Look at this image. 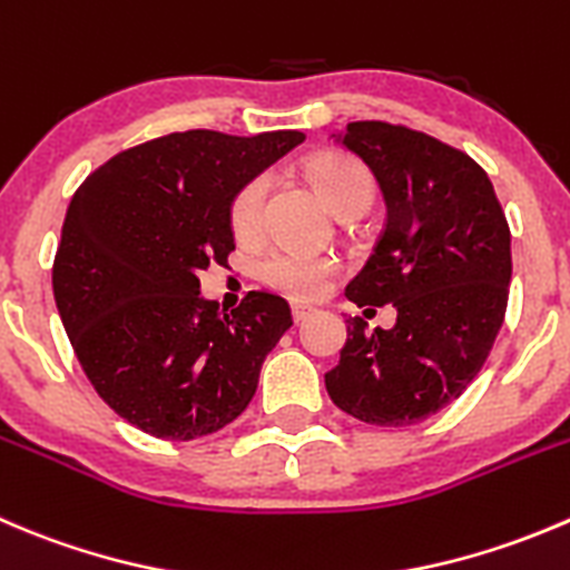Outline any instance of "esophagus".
<instances>
[{
	"mask_svg": "<svg viewBox=\"0 0 570 570\" xmlns=\"http://www.w3.org/2000/svg\"><path fill=\"white\" fill-rule=\"evenodd\" d=\"M312 314H314L312 306H303V303H292V320H295V323H303V320L312 317Z\"/></svg>",
	"mask_w": 570,
	"mask_h": 570,
	"instance_id": "1",
	"label": "esophagus"
}]
</instances>
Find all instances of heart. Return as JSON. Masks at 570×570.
<instances>
[{
  "instance_id": "obj_1",
  "label": "heart",
  "mask_w": 570,
  "mask_h": 570,
  "mask_svg": "<svg viewBox=\"0 0 570 570\" xmlns=\"http://www.w3.org/2000/svg\"><path fill=\"white\" fill-rule=\"evenodd\" d=\"M308 178L336 217L347 212L364 214L373 200V178L362 164L351 161V158H317L308 167ZM267 189V175H256V178L245 180L230 200V228L239 239H253L262 230ZM258 275L281 295L295 297V301H314V297L325 295L331 281L336 278V262L331 256H314V253L273 250L258 264Z\"/></svg>"
}]
</instances>
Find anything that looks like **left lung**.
<instances>
[{"mask_svg":"<svg viewBox=\"0 0 570 570\" xmlns=\"http://www.w3.org/2000/svg\"><path fill=\"white\" fill-rule=\"evenodd\" d=\"M373 173L386 223L347 284L356 306L397 312L392 328L347 320L325 390L370 425H412L476 379L499 336L512 278L510 225L488 173L465 153L386 121H351L334 136Z\"/></svg>","mask_w":570,"mask_h":570,"instance_id":"8db88e82","label":"left lung"}]
</instances>
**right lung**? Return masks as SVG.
Instances as JSON below:
<instances>
[{"instance_id":"right-lung-1","label":"right lung","mask_w":570,"mask_h":570,"mask_svg":"<svg viewBox=\"0 0 570 570\" xmlns=\"http://www.w3.org/2000/svg\"><path fill=\"white\" fill-rule=\"evenodd\" d=\"M303 138L169 132L114 156L71 197L55 303L94 390L141 432L206 438L256 395L264 358L292 325L289 303L250 292L223 314L200 295V269L234 250L239 186Z\"/></svg>"}]
</instances>
